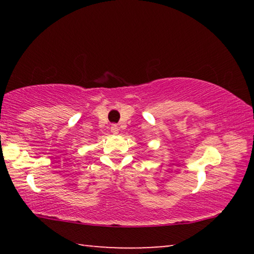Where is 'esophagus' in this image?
Returning a JSON list of instances; mask_svg holds the SVG:
<instances>
[{"mask_svg": "<svg viewBox=\"0 0 254 254\" xmlns=\"http://www.w3.org/2000/svg\"><path fill=\"white\" fill-rule=\"evenodd\" d=\"M111 132L113 133V134H118V133H119V127L117 126V124H113V126L111 127Z\"/></svg>", "mask_w": 254, "mask_h": 254, "instance_id": "obj_1", "label": "esophagus"}]
</instances>
